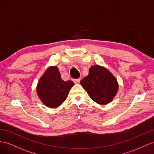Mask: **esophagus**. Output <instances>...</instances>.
<instances>
[{
    "mask_svg": "<svg viewBox=\"0 0 154 154\" xmlns=\"http://www.w3.org/2000/svg\"><path fill=\"white\" fill-rule=\"evenodd\" d=\"M73 81L75 84H78V83H79V82H80L81 79H73Z\"/></svg>",
    "mask_w": 154,
    "mask_h": 154,
    "instance_id": "obj_1",
    "label": "esophagus"
}]
</instances>
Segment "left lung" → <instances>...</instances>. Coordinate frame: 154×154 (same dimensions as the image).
I'll list each match as a JSON object with an SVG mask.
<instances>
[{
	"mask_svg": "<svg viewBox=\"0 0 154 154\" xmlns=\"http://www.w3.org/2000/svg\"><path fill=\"white\" fill-rule=\"evenodd\" d=\"M81 85L90 97L100 105L111 102L118 90V83L112 73L103 66L94 65L88 75L81 80Z\"/></svg>",
	"mask_w": 154,
	"mask_h": 154,
	"instance_id": "1",
	"label": "left lung"
}]
</instances>
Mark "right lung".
I'll use <instances>...</instances> for the list:
<instances>
[{"label":"right lung","mask_w":154,"mask_h":154,"mask_svg":"<svg viewBox=\"0 0 154 154\" xmlns=\"http://www.w3.org/2000/svg\"><path fill=\"white\" fill-rule=\"evenodd\" d=\"M73 85L72 81L62 79L57 66H50L38 82L37 95L47 107L57 108L66 100Z\"/></svg>","instance_id":"right-lung-1"}]
</instances>
